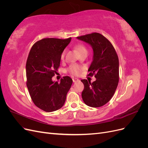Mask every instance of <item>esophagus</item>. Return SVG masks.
<instances>
[{
    "label": "esophagus",
    "mask_w": 148,
    "mask_h": 148,
    "mask_svg": "<svg viewBox=\"0 0 148 148\" xmlns=\"http://www.w3.org/2000/svg\"><path fill=\"white\" fill-rule=\"evenodd\" d=\"M72 80H73V82L74 83L79 82V79H78V78H72Z\"/></svg>",
    "instance_id": "esophagus-1"
}]
</instances>
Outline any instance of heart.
Masks as SVG:
<instances>
[{
  "mask_svg": "<svg viewBox=\"0 0 148 148\" xmlns=\"http://www.w3.org/2000/svg\"><path fill=\"white\" fill-rule=\"evenodd\" d=\"M75 48L78 51V52H79V53H81L82 52H87V49L86 48L83 44H77V46H75ZM65 51H63L62 53L61 56H60V59L61 60H64L65 59ZM82 67L78 65L77 64H72L71 65L69 68V71L70 72V74H71L72 75H75L77 76L78 75H79V73H80V71L82 70Z\"/></svg>",
  "mask_w": 148,
  "mask_h": 148,
  "instance_id": "1",
  "label": "heart"
}]
</instances>
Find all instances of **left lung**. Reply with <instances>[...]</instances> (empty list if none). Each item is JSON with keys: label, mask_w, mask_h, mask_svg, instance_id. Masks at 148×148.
I'll return each mask as SVG.
<instances>
[{"label": "left lung", "mask_w": 148, "mask_h": 148, "mask_svg": "<svg viewBox=\"0 0 148 148\" xmlns=\"http://www.w3.org/2000/svg\"><path fill=\"white\" fill-rule=\"evenodd\" d=\"M92 46L93 60L88 76L95 75V82L82 79L84 89L82 96L84 102L92 107H99L112 97L119 80V62L117 53L111 42L104 36L92 33L77 37Z\"/></svg>", "instance_id": "obj_1"}]
</instances>
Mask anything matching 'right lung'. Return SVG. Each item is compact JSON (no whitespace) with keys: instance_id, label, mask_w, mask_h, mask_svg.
<instances>
[{"instance_id":"1","label":"right lung","mask_w":148,"mask_h":148,"mask_svg":"<svg viewBox=\"0 0 148 148\" xmlns=\"http://www.w3.org/2000/svg\"><path fill=\"white\" fill-rule=\"evenodd\" d=\"M71 39L39 40L31 47L26 61V86L31 99L36 106L47 112L64 106L73 82L68 76L60 83L52 80L60 66L62 53Z\"/></svg>"}]
</instances>
